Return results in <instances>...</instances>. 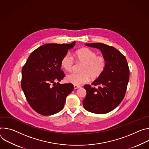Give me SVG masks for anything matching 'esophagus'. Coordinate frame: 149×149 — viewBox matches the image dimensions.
<instances>
[{"mask_svg": "<svg viewBox=\"0 0 149 149\" xmlns=\"http://www.w3.org/2000/svg\"><path fill=\"white\" fill-rule=\"evenodd\" d=\"M80 88V86H78V85H74V88L75 89H77Z\"/></svg>", "mask_w": 149, "mask_h": 149, "instance_id": "obj_1", "label": "esophagus"}]
</instances>
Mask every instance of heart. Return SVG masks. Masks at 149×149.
<instances>
[{
    "label": "heart",
    "instance_id": "obj_1",
    "mask_svg": "<svg viewBox=\"0 0 149 149\" xmlns=\"http://www.w3.org/2000/svg\"><path fill=\"white\" fill-rule=\"evenodd\" d=\"M76 59L82 63L80 73L72 72L66 76L68 82L74 85H79L86 83L89 78L95 80L100 77L105 70L107 60L102 56H97L95 52L84 48L79 49L75 54ZM61 66L66 71H71L74 64V60L72 56L68 53L61 60Z\"/></svg>",
    "mask_w": 149,
    "mask_h": 149
}]
</instances>
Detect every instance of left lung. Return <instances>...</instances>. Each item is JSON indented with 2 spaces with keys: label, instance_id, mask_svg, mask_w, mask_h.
Instances as JSON below:
<instances>
[{
  "label": "left lung",
  "instance_id": "8db88e82",
  "mask_svg": "<svg viewBox=\"0 0 149 149\" xmlns=\"http://www.w3.org/2000/svg\"><path fill=\"white\" fill-rule=\"evenodd\" d=\"M90 47L100 49L107 60V66L102 74L92 85L84 86L86 95L84 107L89 112L103 114L114 109L124 97L129 81L130 70L127 61L117 49L105 44H86Z\"/></svg>",
  "mask_w": 149,
  "mask_h": 149
}]
</instances>
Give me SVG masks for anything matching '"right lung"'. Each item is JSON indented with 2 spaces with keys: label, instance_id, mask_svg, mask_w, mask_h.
Wrapping results in <instances>:
<instances>
[{
  "label": "right lung",
  "instance_id": "add662e5",
  "mask_svg": "<svg viewBox=\"0 0 149 149\" xmlns=\"http://www.w3.org/2000/svg\"><path fill=\"white\" fill-rule=\"evenodd\" d=\"M75 44L41 45L31 53L23 66L21 87L28 104L37 113L51 115L58 112L73 90L71 84L55 81L65 76L61 70V60Z\"/></svg>",
  "mask_w": 149,
  "mask_h": 149
}]
</instances>
